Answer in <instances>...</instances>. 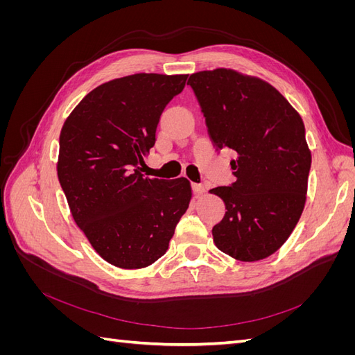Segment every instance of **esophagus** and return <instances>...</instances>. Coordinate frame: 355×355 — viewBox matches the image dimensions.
I'll return each instance as SVG.
<instances>
[{"instance_id":"obj_1","label":"esophagus","mask_w":355,"mask_h":355,"mask_svg":"<svg viewBox=\"0 0 355 355\" xmlns=\"http://www.w3.org/2000/svg\"><path fill=\"white\" fill-rule=\"evenodd\" d=\"M192 189H194V194L196 196H201L204 191H206V188H204L201 184H192Z\"/></svg>"}]
</instances>
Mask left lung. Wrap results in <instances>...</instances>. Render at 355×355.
I'll list each match as a JSON object with an SVG mask.
<instances>
[{"instance_id":"left-lung-1","label":"left lung","mask_w":355,"mask_h":355,"mask_svg":"<svg viewBox=\"0 0 355 355\" xmlns=\"http://www.w3.org/2000/svg\"><path fill=\"white\" fill-rule=\"evenodd\" d=\"M219 148H231L237 180L210 194L227 206L211 234L218 249L241 262L274 254L293 232L304 211L311 151L299 112L270 83L230 68L191 73Z\"/></svg>"}]
</instances>
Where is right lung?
Returning a JSON list of instances; mask_svg holds the SVG:
<instances>
[{
    "instance_id": "add662e5",
    "label": "right lung",
    "mask_w": 355,
    "mask_h": 355,
    "mask_svg": "<svg viewBox=\"0 0 355 355\" xmlns=\"http://www.w3.org/2000/svg\"><path fill=\"white\" fill-rule=\"evenodd\" d=\"M188 75L133 73L98 85L62 125L58 178L72 218L103 261L139 270L168 249L189 180L144 178L159 115Z\"/></svg>"
}]
</instances>
